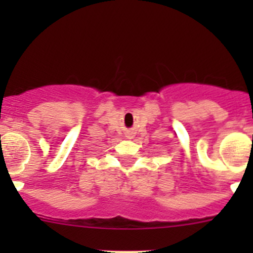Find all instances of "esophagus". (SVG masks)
Listing matches in <instances>:
<instances>
[{
	"instance_id": "1",
	"label": "esophagus",
	"mask_w": 253,
	"mask_h": 253,
	"mask_svg": "<svg viewBox=\"0 0 253 253\" xmlns=\"http://www.w3.org/2000/svg\"><path fill=\"white\" fill-rule=\"evenodd\" d=\"M126 137H127V138H128V139H131V138H133V137H134V136H133V133H132V132H129V133H128V134H127V136H126Z\"/></svg>"
}]
</instances>
